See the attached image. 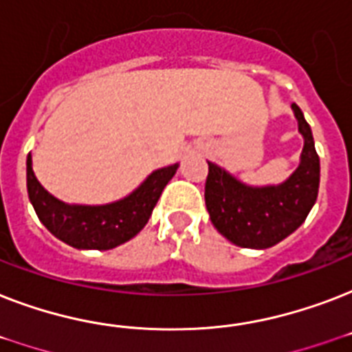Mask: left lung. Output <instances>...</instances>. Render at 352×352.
<instances>
[{
  "instance_id": "obj_1",
  "label": "left lung",
  "mask_w": 352,
  "mask_h": 352,
  "mask_svg": "<svg viewBox=\"0 0 352 352\" xmlns=\"http://www.w3.org/2000/svg\"><path fill=\"white\" fill-rule=\"evenodd\" d=\"M292 111L303 137L300 164L281 184L250 186L221 166L208 162L204 201L212 225L243 248L265 250L278 245L303 225L320 188V157L311 126L296 104Z\"/></svg>"
}]
</instances>
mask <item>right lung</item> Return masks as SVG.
Segmentation results:
<instances>
[{
  "label": "right lung",
  "mask_w": 352,
  "mask_h": 352,
  "mask_svg": "<svg viewBox=\"0 0 352 352\" xmlns=\"http://www.w3.org/2000/svg\"><path fill=\"white\" fill-rule=\"evenodd\" d=\"M179 164L155 170L129 195L107 204H67L41 186L27 157V192L38 219L54 237L78 250H111L133 239L151 217L155 204Z\"/></svg>",
  "instance_id": "right-lung-1"
}]
</instances>
